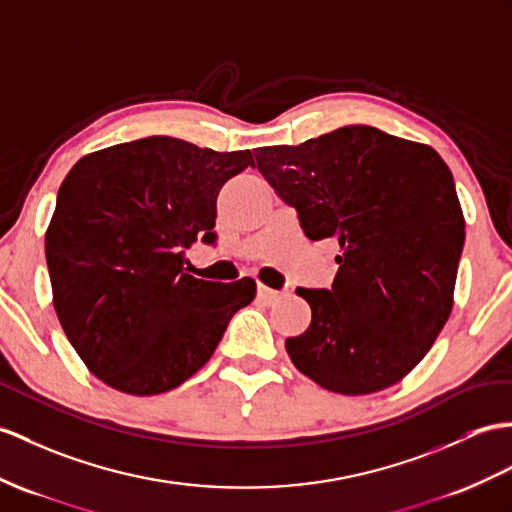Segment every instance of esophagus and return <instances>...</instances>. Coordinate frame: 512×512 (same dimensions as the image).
<instances>
[{
  "instance_id": "esophagus-1",
  "label": "esophagus",
  "mask_w": 512,
  "mask_h": 512,
  "mask_svg": "<svg viewBox=\"0 0 512 512\" xmlns=\"http://www.w3.org/2000/svg\"><path fill=\"white\" fill-rule=\"evenodd\" d=\"M282 295H284V291H273V289H269V286H265V284H258V297L265 299L267 304L278 302Z\"/></svg>"
}]
</instances>
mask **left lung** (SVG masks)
Wrapping results in <instances>:
<instances>
[{
	"mask_svg": "<svg viewBox=\"0 0 512 512\" xmlns=\"http://www.w3.org/2000/svg\"><path fill=\"white\" fill-rule=\"evenodd\" d=\"M254 156L308 239L341 247L332 289L295 291L313 319L286 339L293 365L343 395L400 382L452 313L465 245L452 171L430 145L371 126L258 147Z\"/></svg>",
	"mask_w": 512,
	"mask_h": 512,
	"instance_id": "obj_1",
	"label": "left lung"
}]
</instances>
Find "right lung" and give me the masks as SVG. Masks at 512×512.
<instances>
[{
    "label": "right lung",
    "instance_id": "add662e5",
    "mask_svg": "<svg viewBox=\"0 0 512 512\" xmlns=\"http://www.w3.org/2000/svg\"><path fill=\"white\" fill-rule=\"evenodd\" d=\"M247 167L249 149L147 136L80 158L60 184L45 234L54 308L73 350L112 389H176L254 299V280H197L184 267V249L217 241V195Z\"/></svg>",
    "mask_w": 512,
    "mask_h": 512
}]
</instances>
